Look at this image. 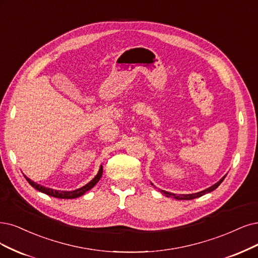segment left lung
Segmentation results:
<instances>
[{
	"instance_id": "obj_1",
	"label": "left lung",
	"mask_w": 258,
	"mask_h": 258,
	"mask_svg": "<svg viewBox=\"0 0 258 258\" xmlns=\"http://www.w3.org/2000/svg\"><path fill=\"white\" fill-rule=\"evenodd\" d=\"M225 176H226V174H225L220 180H218V182H217L216 184H214L213 186H211V187H208V188L202 190V191L196 192V194H190V195H175V194H172V192L165 191V190H160V189H159V190H160V192H163L165 196H167V197H169V198L171 197V198L176 199V200H192V199H196V198H199V197H202V196H204V195H206V194L212 192L213 190H215L216 188H218V186L223 182V179L225 178ZM152 185H153V184H152Z\"/></svg>"
}]
</instances>
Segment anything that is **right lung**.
Masks as SVG:
<instances>
[{
	"label": "right lung",
	"mask_w": 258,
	"mask_h": 258,
	"mask_svg": "<svg viewBox=\"0 0 258 258\" xmlns=\"http://www.w3.org/2000/svg\"><path fill=\"white\" fill-rule=\"evenodd\" d=\"M102 173H103V166L101 165L100 169H99V172L97 173V175H95L90 180L89 183H87L85 186H83L79 189L71 190V191H67V190L64 191V190H55V189H52V188H47L45 186H42L40 184L34 182V180H32L31 178H28L26 175H24V177L26 178V180L28 183H30V185L32 187H34L35 189L38 190V191H40L42 194H45L47 196H51V197H54V198H58V199H75V198H79V197L83 196L85 192H87L88 190H90L92 187H94V185L100 180V178L102 176Z\"/></svg>",
	"instance_id": "add662e5"
}]
</instances>
